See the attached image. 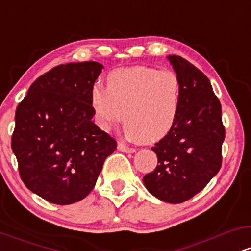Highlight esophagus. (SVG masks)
<instances>
[{"label":"esophagus","mask_w":251,"mask_h":251,"mask_svg":"<svg viewBox=\"0 0 251 251\" xmlns=\"http://www.w3.org/2000/svg\"><path fill=\"white\" fill-rule=\"evenodd\" d=\"M118 150L122 152H126V153H134V152L137 151L134 148H128V146L126 145V144H124L123 142L118 144Z\"/></svg>","instance_id":"obj_1"}]
</instances>
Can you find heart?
<instances>
[{"instance_id": "obj_1", "label": "heart", "mask_w": 251, "mask_h": 251, "mask_svg": "<svg viewBox=\"0 0 251 251\" xmlns=\"http://www.w3.org/2000/svg\"><path fill=\"white\" fill-rule=\"evenodd\" d=\"M180 97V80L174 72L134 66L112 71L107 88L96 83L89 101L102 129H111L124 117L126 134L131 139L154 143L174 128Z\"/></svg>"}]
</instances>
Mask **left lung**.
I'll use <instances>...</instances> for the list:
<instances>
[{"label":"left lung","instance_id":"1","mask_svg":"<svg viewBox=\"0 0 251 251\" xmlns=\"http://www.w3.org/2000/svg\"><path fill=\"white\" fill-rule=\"evenodd\" d=\"M168 59L180 80L179 113L170 133L151 148L158 164L143 181L158 200L178 204L201 191L220 171L226 129L208 77L181 56Z\"/></svg>","mask_w":251,"mask_h":251}]
</instances>
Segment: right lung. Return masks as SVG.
Wrapping results in <instances>:
<instances>
[{"instance_id": "obj_1", "label": "right lung", "mask_w": 251, "mask_h": 251, "mask_svg": "<svg viewBox=\"0 0 251 251\" xmlns=\"http://www.w3.org/2000/svg\"><path fill=\"white\" fill-rule=\"evenodd\" d=\"M103 66L59 65L37 77L17 106L11 149L31 192L59 205L83 200L117 142L92 122L91 89Z\"/></svg>"}]
</instances>
